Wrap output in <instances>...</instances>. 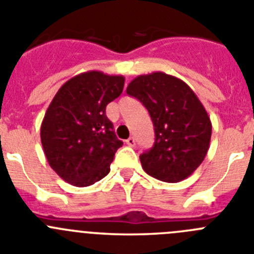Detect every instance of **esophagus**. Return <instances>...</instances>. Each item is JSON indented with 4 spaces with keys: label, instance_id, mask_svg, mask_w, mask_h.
Segmentation results:
<instances>
[{
    "label": "esophagus",
    "instance_id": "34e87169",
    "mask_svg": "<svg viewBox=\"0 0 254 254\" xmlns=\"http://www.w3.org/2000/svg\"><path fill=\"white\" fill-rule=\"evenodd\" d=\"M125 143H127L129 146H134L135 145V139L131 136V138L127 139V140H125Z\"/></svg>",
    "mask_w": 254,
    "mask_h": 254
}]
</instances>
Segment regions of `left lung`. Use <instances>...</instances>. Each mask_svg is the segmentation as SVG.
<instances>
[{
    "instance_id": "obj_1",
    "label": "left lung",
    "mask_w": 254,
    "mask_h": 254,
    "mask_svg": "<svg viewBox=\"0 0 254 254\" xmlns=\"http://www.w3.org/2000/svg\"><path fill=\"white\" fill-rule=\"evenodd\" d=\"M127 94L143 103L153 120L155 143L140 155L146 174L167 183L193 174L204 160L212 136L209 116L193 90L158 71L135 77Z\"/></svg>"
}]
</instances>
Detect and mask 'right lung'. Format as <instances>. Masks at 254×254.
Instances as JSON below:
<instances>
[{"mask_svg": "<svg viewBox=\"0 0 254 254\" xmlns=\"http://www.w3.org/2000/svg\"><path fill=\"white\" fill-rule=\"evenodd\" d=\"M124 76L87 71L59 89L41 124V143L50 167L75 187H89L110 172L123 141L116 138L106 105L119 98Z\"/></svg>", "mask_w": 254, "mask_h": 254, "instance_id": "1", "label": "right lung"}]
</instances>
